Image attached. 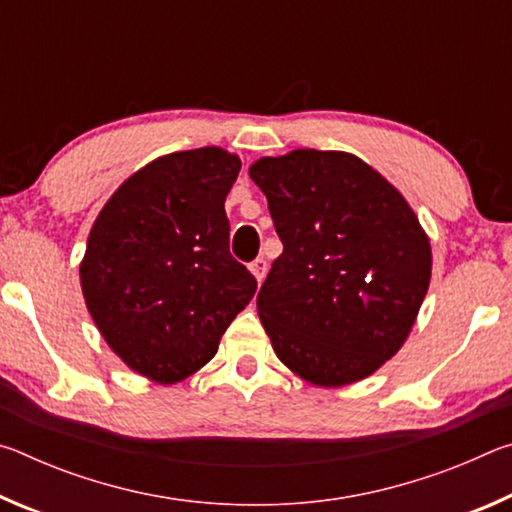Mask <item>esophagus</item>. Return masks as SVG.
<instances>
[{"instance_id":"34e87169","label":"esophagus","mask_w":512,"mask_h":512,"mask_svg":"<svg viewBox=\"0 0 512 512\" xmlns=\"http://www.w3.org/2000/svg\"><path fill=\"white\" fill-rule=\"evenodd\" d=\"M250 271H253V275H255V280H257V282H262L264 277H266V271H268L266 259H264V257H257L255 262L250 264Z\"/></svg>"}]
</instances>
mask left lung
<instances>
[{"label": "left lung", "instance_id": "left-lung-1", "mask_svg": "<svg viewBox=\"0 0 512 512\" xmlns=\"http://www.w3.org/2000/svg\"><path fill=\"white\" fill-rule=\"evenodd\" d=\"M248 173L284 246L257 293L277 359L316 386L372 375L427 296L431 248L418 216L350 153L298 149Z\"/></svg>", "mask_w": 512, "mask_h": 512}]
</instances>
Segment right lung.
<instances>
[{
	"mask_svg": "<svg viewBox=\"0 0 512 512\" xmlns=\"http://www.w3.org/2000/svg\"><path fill=\"white\" fill-rule=\"evenodd\" d=\"M239 169L216 146L164 155L112 194L90 230L85 305L121 361L160 384L205 366L255 296L225 216Z\"/></svg>",
	"mask_w": 512,
	"mask_h": 512,
	"instance_id": "1",
	"label": "right lung"
}]
</instances>
